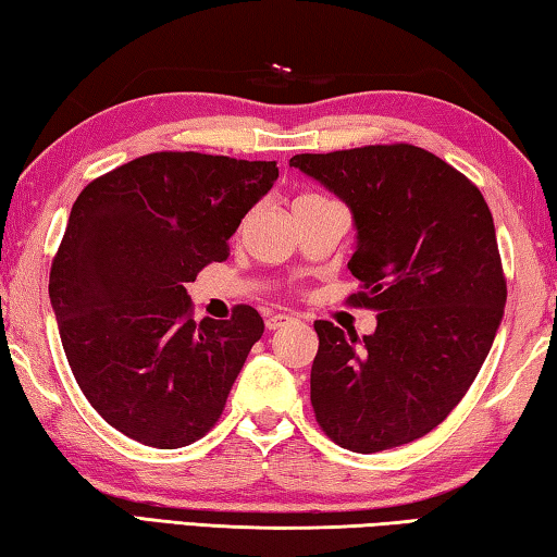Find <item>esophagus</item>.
Listing matches in <instances>:
<instances>
[{
	"mask_svg": "<svg viewBox=\"0 0 557 557\" xmlns=\"http://www.w3.org/2000/svg\"><path fill=\"white\" fill-rule=\"evenodd\" d=\"M289 321H295V317H289V313H270V317L265 319V326H268V331H277L282 326H287Z\"/></svg>",
	"mask_w": 557,
	"mask_h": 557,
	"instance_id": "obj_1",
	"label": "esophagus"
}]
</instances>
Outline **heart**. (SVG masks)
<instances>
[{
    "label": "heart",
    "instance_id": "1",
    "mask_svg": "<svg viewBox=\"0 0 557 557\" xmlns=\"http://www.w3.org/2000/svg\"><path fill=\"white\" fill-rule=\"evenodd\" d=\"M301 199H313V197H297L295 201H301Z\"/></svg>",
    "mask_w": 557,
    "mask_h": 557
}]
</instances>
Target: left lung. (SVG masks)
I'll use <instances>...</instances> for the list:
<instances>
[{"label": "left lung", "instance_id": "8db88e82", "mask_svg": "<svg viewBox=\"0 0 557 557\" xmlns=\"http://www.w3.org/2000/svg\"><path fill=\"white\" fill-rule=\"evenodd\" d=\"M289 168L352 211L348 268L375 309L358 338L313 321L311 407L341 448L380 453L426 436L478 377L507 305V280L482 191L429 150L392 144L301 153Z\"/></svg>", "mask_w": 557, "mask_h": 557}]
</instances>
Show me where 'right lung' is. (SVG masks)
Wrapping results in <instances>:
<instances>
[{
  "instance_id": "1",
  "label": "right lung",
  "mask_w": 557,
  "mask_h": 557,
  "mask_svg": "<svg viewBox=\"0 0 557 557\" xmlns=\"http://www.w3.org/2000/svg\"><path fill=\"white\" fill-rule=\"evenodd\" d=\"M277 175L275 160L163 150L79 191L48 295L79 389L124 436L173 450L219 421L265 323L248 305L197 323L185 285L228 258Z\"/></svg>"
}]
</instances>
